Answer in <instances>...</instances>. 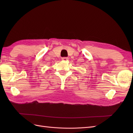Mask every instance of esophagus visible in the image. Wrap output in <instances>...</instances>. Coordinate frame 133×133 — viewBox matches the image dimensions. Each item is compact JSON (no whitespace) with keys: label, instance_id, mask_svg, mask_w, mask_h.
Returning a JSON list of instances; mask_svg holds the SVG:
<instances>
[{"label":"esophagus","instance_id":"obj_1","mask_svg":"<svg viewBox=\"0 0 133 133\" xmlns=\"http://www.w3.org/2000/svg\"><path fill=\"white\" fill-rule=\"evenodd\" d=\"M68 58H66V57H64V58H62V59L63 60H64V61H66V60H68Z\"/></svg>","mask_w":133,"mask_h":133}]
</instances>
